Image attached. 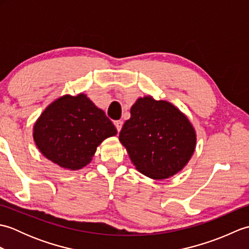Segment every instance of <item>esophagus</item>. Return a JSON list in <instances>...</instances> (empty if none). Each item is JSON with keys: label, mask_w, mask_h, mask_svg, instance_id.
<instances>
[{"label": "esophagus", "mask_w": 249, "mask_h": 249, "mask_svg": "<svg viewBox=\"0 0 249 249\" xmlns=\"http://www.w3.org/2000/svg\"><path fill=\"white\" fill-rule=\"evenodd\" d=\"M114 125H115L116 129H118V131H120L122 129V126H123V122H122V121H115L114 122Z\"/></svg>", "instance_id": "34e87169"}]
</instances>
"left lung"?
Returning a JSON list of instances; mask_svg holds the SVG:
<instances>
[{
    "instance_id": "left-lung-1",
    "label": "left lung",
    "mask_w": 249,
    "mask_h": 249,
    "mask_svg": "<svg viewBox=\"0 0 249 249\" xmlns=\"http://www.w3.org/2000/svg\"><path fill=\"white\" fill-rule=\"evenodd\" d=\"M119 139L137 170L155 179L181 171L193 156L196 133L189 120L166 100L139 98Z\"/></svg>"
}]
</instances>
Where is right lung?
<instances>
[{
  "label": "right lung",
  "instance_id": "right-lung-1",
  "mask_svg": "<svg viewBox=\"0 0 249 249\" xmlns=\"http://www.w3.org/2000/svg\"><path fill=\"white\" fill-rule=\"evenodd\" d=\"M116 128L87 95H64L51 103L34 125V141L43 155L70 170L92 160L97 146Z\"/></svg>",
  "mask_w": 249,
  "mask_h": 249
}]
</instances>
